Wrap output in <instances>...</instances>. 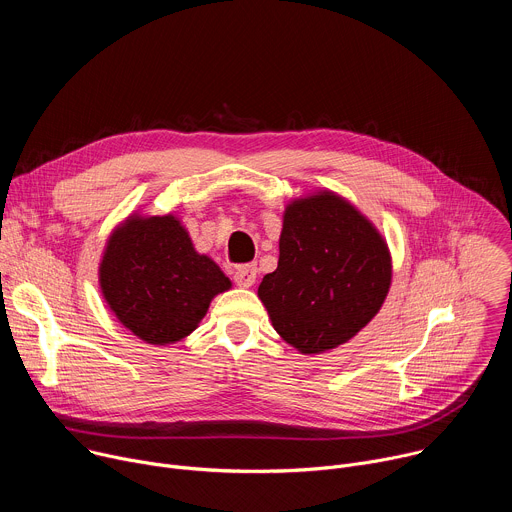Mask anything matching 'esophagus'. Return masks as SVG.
<instances>
[{
	"label": "esophagus",
	"instance_id": "1",
	"mask_svg": "<svg viewBox=\"0 0 512 512\" xmlns=\"http://www.w3.org/2000/svg\"><path fill=\"white\" fill-rule=\"evenodd\" d=\"M255 277H257V265L251 263V265H241L233 271V279L237 285L241 287H251L255 283Z\"/></svg>",
	"mask_w": 512,
	"mask_h": 512
}]
</instances>
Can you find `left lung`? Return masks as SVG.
Instances as JSON below:
<instances>
[{"instance_id": "obj_1", "label": "left lung", "mask_w": 512, "mask_h": 512, "mask_svg": "<svg viewBox=\"0 0 512 512\" xmlns=\"http://www.w3.org/2000/svg\"><path fill=\"white\" fill-rule=\"evenodd\" d=\"M391 257L377 229L332 192L285 208L279 261L259 285L277 334L306 354L350 340L381 310Z\"/></svg>"}]
</instances>
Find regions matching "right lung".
<instances>
[{"label":"right lung","mask_w":512,"mask_h":512,"mask_svg":"<svg viewBox=\"0 0 512 512\" xmlns=\"http://www.w3.org/2000/svg\"><path fill=\"white\" fill-rule=\"evenodd\" d=\"M231 281L198 255L174 216H131L113 233L101 289L119 322L150 344H172L204 318L210 300Z\"/></svg>","instance_id":"obj_1"}]
</instances>
